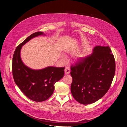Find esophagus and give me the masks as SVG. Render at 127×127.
<instances>
[{"mask_svg":"<svg viewBox=\"0 0 127 127\" xmlns=\"http://www.w3.org/2000/svg\"><path fill=\"white\" fill-rule=\"evenodd\" d=\"M65 73L66 74H68L70 73V70L69 67H66L65 68Z\"/></svg>","mask_w":127,"mask_h":127,"instance_id":"34e87169","label":"esophagus"}]
</instances>
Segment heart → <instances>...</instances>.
Returning a JSON list of instances; mask_svg holds the SVG:
<instances>
[{
	"label": "heart",
	"instance_id": "b5f03b06",
	"mask_svg": "<svg viewBox=\"0 0 127 127\" xmlns=\"http://www.w3.org/2000/svg\"><path fill=\"white\" fill-rule=\"evenodd\" d=\"M64 57V58H65V57H64H64Z\"/></svg>",
	"mask_w": 127,
	"mask_h": 127
}]
</instances>
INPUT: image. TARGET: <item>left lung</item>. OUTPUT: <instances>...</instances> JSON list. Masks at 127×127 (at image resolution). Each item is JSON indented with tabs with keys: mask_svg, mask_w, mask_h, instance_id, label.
Instances as JSON below:
<instances>
[{
	"mask_svg": "<svg viewBox=\"0 0 127 127\" xmlns=\"http://www.w3.org/2000/svg\"><path fill=\"white\" fill-rule=\"evenodd\" d=\"M71 70L72 96L80 103L88 104L103 97L110 88L115 74V60L109 47L97 46L91 55L71 65Z\"/></svg>",
	"mask_w": 127,
	"mask_h": 127,
	"instance_id": "1",
	"label": "left lung"
}]
</instances>
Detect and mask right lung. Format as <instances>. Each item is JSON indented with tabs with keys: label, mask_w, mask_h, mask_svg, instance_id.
Wrapping results in <instances>:
<instances>
[{
	"label": "right lung",
	"mask_w": 127,
	"mask_h": 127,
	"mask_svg": "<svg viewBox=\"0 0 127 127\" xmlns=\"http://www.w3.org/2000/svg\"><path fill=\"white\" fill-rule=\"evenodd\" d=\"M43 32H35L18 46L12 58V75L15 84L29 99L37 102L48 99L53 94L54 84L64 75V67H48L41 70H33L23 62L20 52L22 46L32 38Z\"/></svg>",
	"instance_id": "obj_1"
}]
</instances>
